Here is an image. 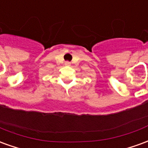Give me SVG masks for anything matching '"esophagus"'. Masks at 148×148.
<instances>
[{
    "instance_id": "obj_1",
    "label": "esophagus",
    "mask_w": 148,
    "mask_h": 148,
    "mask_svg": "<svg viewBox=\"0 0 148 148\" xmlns=\"http://www.w3.org/2000/svg\"><path fill=\"white\" fill-rule=\"evenodd\" d=\"M65 65H66V66H70V65H71V62L69 61L65 62Z\"/></svg>"
}]
</instances>
